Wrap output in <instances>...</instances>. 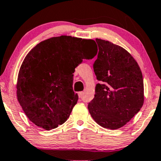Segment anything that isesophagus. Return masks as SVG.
Listing matches in <instances>:
<instances>
[{"instance_id": "obj_1", "label": "esophagus", "mask_w": 161, "mask_h": 161, "mask_svg": "<svg viewBox=\"0 0 161 161\" xmlns=\"http://www.w3.org/2000/svg\"><path fill=\"white\" fill-rule=\"evenodd\" d=\"M83 93H84L83 92H78V96H79V97H80V98H82V96H83Z\"/></svg>"}]
</instances>
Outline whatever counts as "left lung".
<instances>
[{"label":"left lung","instance_id":"1","mask_svg":"<svg viewBox=\"0 0 161 161\" xmlns=\"http://www.w3.org/2000/svg\"><path fill=\"white\" fill-rule=\"evenodd\" d=\"M98 58L93 64L97 80L95 97L88 103L90 114L105 128H119L141 109L144 82L141 69L125 49L96 38Z\"/></svg>","mask_w":161,"mask_h":161}]
</instances>
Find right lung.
<instances>
[{"label":"right lung","instance_id":"right-lung-1","mask_svg":"<svg viewBox=\"0 0 161 161\" xmlns=\"http://www.w3.org/2000/svg\"><path fill=\"white\" fill-rule=\"evenodd\" d=\"M95 42L61 36L40 42L24 59L18 74V101L29 119L45 129L57 128L77 103L73 90L75 69L93 58Z\"/></svg>","mask_w":161,"mask_h":161}]
</instances>
